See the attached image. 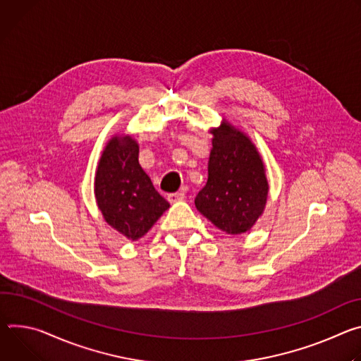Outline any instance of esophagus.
<instances>
[{
    "label": "esophagus",
    "instance_id": "34e87169",
    "mask_svg": "<svg viewBox=\"0 0 361 361\" xmlns=\"http://www.w3.org/2000/svg\"><path fill=\"white\" fill-rule=\"evenodd\" d=\"M185 199V195L182 192H175V193H169L168 195V201L171 204H176V202H180Z\"/></svg>",
    "mask_w": 361,
    "mask_h": 361
}]
</instances>
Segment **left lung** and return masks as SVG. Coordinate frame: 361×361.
<instances>
[{"label":"left lung","mask_w":361,"mask_h":361,"mask_svg":"<svg viewBox=\"0 0 361 361\" xmlns=\"http://www.w3.org/2000/svg\"><path fill=\"white\" fill-rule=\"evenodd\" d=\"M209 133L208 182L195 207L228 235L245 233L265 211L269 185L264 160L251 137L225 117Z\"/></svg>","instance_id":"left-lung-1"}]
</instances>
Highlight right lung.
Here are the masks:
<instances>
[{
  "label": "right lung",
  "mask_w": 361,
  "mask_h": 361,
  "mask_svg": "<svg viewBox=\"0 0 361 361\" xmlns=\"http://www.w3.org/2000/svg\"><path fill=\"white\" fill-rule=\"evenodd\" d=\"M94 196L103 219L130 241H137L169 209L139 165V143L114 135L106 143L94 175Z\"/></svg>",
  "instance_id": "obj_1"
}]
</instances>
